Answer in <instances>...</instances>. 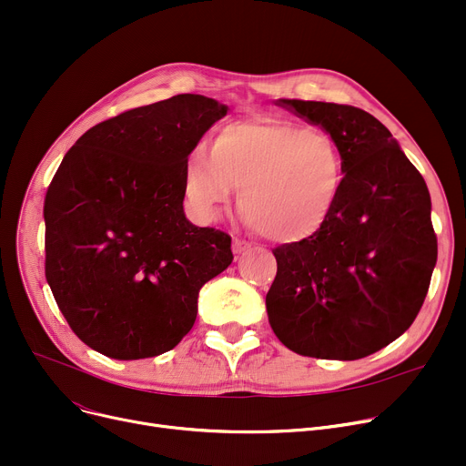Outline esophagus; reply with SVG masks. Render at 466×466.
Listing matches in <instances>:
<instances>
[{
  "instance_id": "1",
  "label": "esophagus",
  "mask_w": 466,
  "mask_h": 466,
  "mask_svg": "<svg viewBox=\"0 0 466 466\" xmlns=\"http://www.w3.org/2000/svg\"><path fill=\"white\" fill-rule=\"evenodd\" d=\"M253 246L249 241H246V239H234V243H232V251H234V255H243V253H248L249 249H251Z\"/></svg>"
}]
</instances>
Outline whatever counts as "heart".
<instances>
[{
  "label": "heart",
  "instance_id": "1",
  "mask_svg": "<svg viewBox=\"0 0 466 466\" xmlns=\"http://www.w3.org/2000/svg\"><path fill=\"white\" fill-rule=\"evenodd\" d=\"M344 185V157L330 134L270 116L228 122L211 155L196 149L183 167L187 200L202 218H217L239 187L243 220L278 243L319 232Z\"/></svg>",
  "mask_w": 466,
  "mask_h": 466
}]
</instances>
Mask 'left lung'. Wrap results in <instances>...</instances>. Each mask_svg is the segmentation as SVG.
Here are the masks:
<instances>
[{
  "instance_id": "obj_1",
  "label": "left lung",
  "mask_w": 466,
  "mask_h": 466,
  "mask_svg": "<svg viewBox=\"0 0 466 466\" xmlns=\"http://www.w3.org/2000/svg\"><path fill=\"white\" fill-rule=\"evenodd\" d=\"M276 104L336 139L346 185L319 232L274 249L268 321L299 355L369 357L410 329L427 297L438 255L427 183L370 113L327 102Z\"/></svg>"
}]
</instances>
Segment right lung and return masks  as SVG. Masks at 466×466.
I'll return each instance as SVG.
<instances>
[{
	"mask_svg": "<svg viewBox=\"0 0 466 466\" xmlns=\"http://www.w3.org/2000/svg\"><path fill=\"white\" fill-rule=\"evenodd\" d=\"M228 106L200 94L136 107L85 132L45 196V276L67 325L118 360L174 350L230 236L185 217L183 167Z\"/></svg>",
	"mask_w": 466,
	"mask_h": 466,
	"instance_id": "obj_1",
	"label": "right lung"
}]
</instances>
